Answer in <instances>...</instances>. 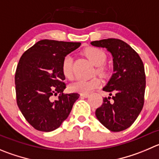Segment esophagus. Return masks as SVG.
<instances>
[{"instance_id":"obj_1","label":"esophagus","mask_w":159,"mask_h":159,"mask_svg":"<svg viewBox=\"0 0 159 159\" xmlns=\"http://www.w3.org/2000/svg\"><path fill=\"white\" fill-rule=\"evenodd\" d=\"M80 96H81V97L87 98V97H89V94H88V93H81V94H80Z\"/></svg>"}]
</instances>
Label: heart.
<instances>
[{
	"label": "heart",
	"instance_id": "1",
	"mask_svg": "<svg viewBox=\"0 0 159 159\" xmlns=\"http://www.w3.org/2000/svg\"><path fill=\"white\" fill-rule=\"evenodd\" d=\"M84 54L88 57L90 61L97 66L96 72L99 74L104 73L103 64L106 63L107 56L103 51L95 47H89L84 49ZM62 72L67 78H71L73 76V58L70 55L64 56L62 61ZM101 84L100 78H94L89 80L77 79L69 84V89L71 92L79 93H88L92 90L98 88Z\"/></svg>",
	"mask_w": 159,
	"mask_h": 159
}]
</instances>
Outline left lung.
Returning a JSON list of instances; mask_svg holds the SVG:
<instances>
[{
	"mask_svg": "<svg viewBox=\"0 0 159 159\" xmlns=\"http://www.w3.org/2000/svg\"><path fill=\"white\" fill-rule=\"evenodd\" d=\"M91 44L107 48L113 56L114 74L103 89L111 97L103 98V104L96 111V118L112 132L126 129L136 121L144 103L143 62L131 46L121 40L108 38L92 41Z\"/></svg>",
	"mask_w": 159,
	"mask_h": 159,
	"instance_id": "obj_1",
	"label": "left lung"
}]
</instances>
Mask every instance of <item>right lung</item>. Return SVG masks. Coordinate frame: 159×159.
Instances as JSON below:
<instances>
[{
	"label": "right lung",
	"instance_id": "obj_1",
	"mask_svg": "<svg viewBox=\"0 0 159 159\" xmlns=\"http://www.w3.org/2000/svg\"><path fill=\"white\" fill-rule=\"evenodd\" d=\"M80 45V42L41 40L19 59L15 76L16 101L35 129L51 132L59 128L79 98L78 93H63L66 84L61 66L64 56ZM58 93V99L53 101Z\"/></svg>",
	"mask_w": 159,
	"mask_h": 159
}]
</instances>
